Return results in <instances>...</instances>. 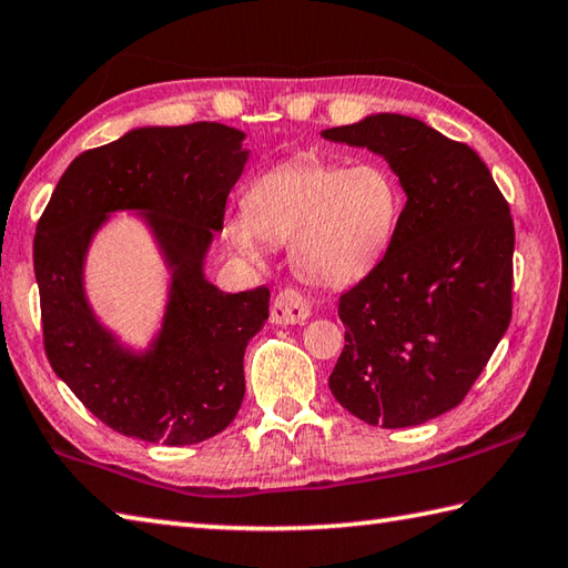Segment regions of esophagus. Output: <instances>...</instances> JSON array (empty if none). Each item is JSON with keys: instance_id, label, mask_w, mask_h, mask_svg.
Masks as SVG:
<instances>
[{"instance_id": "obj_1", "label": "esophagus", "mask_w": 568, "mask_h": 568, "mask_svg": "<svg viewBox=\"0 0 568 568\" xmlns=\"http://www.w3.org/2000/svg\"><path fill=\"white\" fill-rule=\"evenodd\" d=\"M308 316V301L296 288H284V292L274 296L272 323H276V326H296V323H304Z\"/></svg>"}]
</instances>
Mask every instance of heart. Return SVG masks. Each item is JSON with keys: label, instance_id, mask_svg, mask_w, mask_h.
Masks as SVG:
<instances>
[{"label": "heart", "instance_id": "1", "mask_svg": "<svg viewBox=\"0 0 568 568\" xmlns=\"http://www.w3.org/2000/svg\"><path fill=\"white\" fill-rule=\"evenodd\" d=\"M402 213V183L385 161L345 166L301 154L252 179L245 207L225 220L223 237L250 262L262 257L267 242H288V260L301 280L351 286L385 262Z\"/></svg>", "mask_w": 568, "mask_h": 568}]
</instances>
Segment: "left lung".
I'll return each instance as SVG.
<instances>
[{
    "instance_id": "1",
    "label": "left lung",
    "mask_w": 568,
    "mask_h": 568,
    "mask_svg": "<svg viewBox=\"0 0 568 568\" xmlns=\"http://www.w3.org/2000/svg\"><path fill=\"white\" fill-rule=\"evenodd\" d=\"M321 136L385 156L407 193L385 262L341 296L333 397L382 429L436 419L468 395L510 326V205L468 144L407 114Z\"/></svg>"
}]
</instances>
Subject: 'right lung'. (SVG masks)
Returning <instances> with one entry per match:
<instances>
[{"mask_svg": "<svg viewBox=\"0 0 568 568\" xmlns=\"http://www.w3.org/2000/svg\"><path fill=\"white\" fill-rule=\"evenodd\" d=\"M217 122L139 126L73 159L33 240L43 345L53 373L118 434L189 446L220 434L245 397L247 343L270 318V288L225 294L205 280L213 235L250 152ZM145 220L172 274L162 328L144 352L91 311L84 260L112 212Z\"/></svg>", "mask_w": 568, "mask_h": 568, "instance_id": "obj_1", "label": "right lung"}]
</instances>
